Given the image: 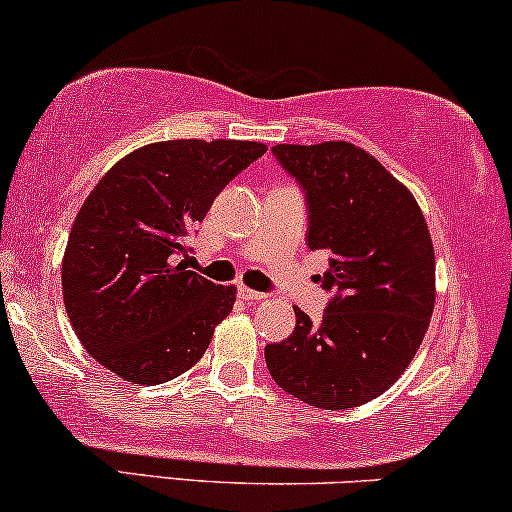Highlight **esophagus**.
<instances>
[{"mask_svg":"<svg viewBox=\"0 0 512 512\" xmlns=\"http://www.w3.org/2000/svg\"><path fill=\"white\" fill-rule=\"evenodd\" d=\"M238 295H241L245 302H260V300H264V297H267L264 293H260V290H250L245 286L238 288Z\"/></svg>","mask_w":512,"mask_h":512,"instance_id":"obj_1","label":"esophagus"}]
</instances>
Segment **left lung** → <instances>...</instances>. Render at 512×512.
<instances>
[{
  "label": "left lung",
  "instance_id": "left-lung-1",
  "mask_svg": "<svg viewBox=\"0 0 512 512\" xmlns=\"http://www.w3.org/2000/svg\"><path fill=\"white\" fill-rule=\"evenodd\" d=\"M276 163L307 203L309 250H328L319 323L264 347L276 385L316 409L366 404L397 383L435 307V250L423 212L371 153L347 141L278 144Z\"/></svg>",
  "mask_w": 512,
  "mask_h": 512
}]
</instances>
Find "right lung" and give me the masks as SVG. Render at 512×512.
<instances>
[{"label":"right lung","instance_id":"1","mask_svg":"<svg viewBox=\"0 0 512 512\" xmlns=\"http://www.w3.org/2000/svg\"><path fill=\"white\" fill-rule=\"evenodd\" d=\"M264 153L257 141H160L94 186L70 229L61 281L77 338L108 371L160 385L203 357L236 288L174 260L224 186Z\"/></svg>","mask_w":512,"mask_h":512}]
</instances>
